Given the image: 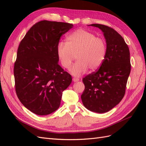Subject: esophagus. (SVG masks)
I'll return each instance as SVG.
<instances>
[{"mask_svg":"<svg viewBox=\"0 0 146 146\" xmlns=\"http://www.w3.org/2000/svg\"><path fill=\"white\" fill-rule=\"evenodd\" d=\"M79 80H80V79H79V78H77V77H74V78H72V80H73L74 82H78V81H79Z\"/></svg>","mask_w":146,"mask_h":146,"instance_id":"34e87169","label":"esophagus"}]
</instances>
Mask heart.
Listing matches in <instances>:
<instances>
[{"instance_id": "1", "label": "heart", "mask_w": 146, "mask_h": 146, "mask_svg": "<svg viewBox=\"0 0 146 146\" xmlns=\"http://www.w3.org/2000/svg\"><path fill=\"white\" fill-rule=\"evenodd\" d=\"M107 55V44L103 38L84 29H78L69 35L67 42L57 46V55L63 67L69 69L76 58L77 61L70 69L75 76H80L90 68L98 69Z\"/></svg>"}]
</instances>
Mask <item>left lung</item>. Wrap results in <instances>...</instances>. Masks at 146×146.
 <instances>
[{"instance_id":"1","label":"left lung","mask_w":146,"mask_h":146,"mask_svg":"<svg viewBox=\"0 0 146 146\" xmlns=\"http://www.w3.org/2000/svg\"><path fill=\"white\" fill-rule=\"evenodd\" d=\"M89 25L104 33L107 55L98 70L83 78L85 88L81 99L88 110L104 113L116 106L124 96L131 70L130 51L124 39L113 29L98 24Z\"/></svg>"}]
</instances>
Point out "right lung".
I'll list each match as a JSON object with an SVG mask.
<instances>
[{"mask_svg":"<svg viewBox=\"0 0 146 146\" xmlns=\"http://www.w3.org/2000/svg\"><path fill=\"white\" fill-rule=\"evenodd\" d=\"M72 24L41 21L33 25L19 44L14 66L17 98L25 108L39 116L60 107L62 92L72 77L58 64V46L61 35Z\"/></svg>","mask_w":146,"mask_h":146,"instance_id":"right-lung-1","label":"right lung"}]
</instances>
